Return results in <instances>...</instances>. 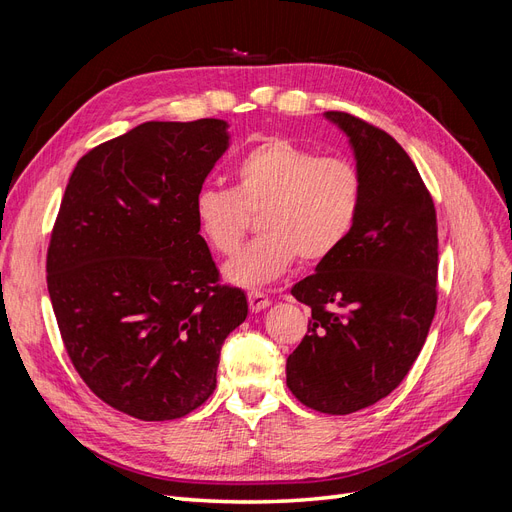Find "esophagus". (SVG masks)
<instances>
[{
  "label": "esophagus",
  "instance_id": "obj_1",
  "mask_svg": "<svg viewBox=\"0 0 512 512\" xmlns=\"http://www.w3.org/2000/svg\"><path fill=\"white\" fill-rule=\"evenodd\" d=\"M247 303H250V312L252 314H258V312H262V309H267L271 305L269 297H265V294H260V292H250V294H247Z\"/></svg>",
  "mask_w": 512,
  "mask_h": 512
}]
</instances>
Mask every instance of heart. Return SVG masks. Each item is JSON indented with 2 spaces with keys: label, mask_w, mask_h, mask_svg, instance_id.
Here are the masks:
<instances>
[{
  "label": "heart",
  "mask_w": 512,
  "mask_h": 512,
  "mask_svg": "<svg viewBox=\"0 0 512 512\" xmlns=\"http://www.w3.org/2000/svg\"><path fill=\"white\" fill-rule=\"evenodd\" d=\"M232 190L205 188L194 198L200 237L218 254H232L258 213L262 235L232 256L224 277L243 288L267 286L294 265L331 258L346 243L363 207L359 166L318 156L284 136H269L232 168Z\"/></svg>",
  "instance_id": "1"
}]
</instances>
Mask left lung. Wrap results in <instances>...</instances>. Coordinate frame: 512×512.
Here are the masks:
<instances>
[{
  "instance_id": "left-lung-1",
  "label": "left lung",
  "mask_w": 512,
  "mask_h": 512,
  "mask_svg": "<svg viewBox=\"0 0 512 512\" xmlns=\"http://www.w3.org/2000/svg\"><path fill=\"white\" fill-rule=\"evenodd\" d=\"M324 117L350 138L365 196L346 243L290 290L312 318L286 384L307 408L350 414L395 391L425 344L438 303V222L391 134L350 113Z\"/></svg>"
}]
</instances>
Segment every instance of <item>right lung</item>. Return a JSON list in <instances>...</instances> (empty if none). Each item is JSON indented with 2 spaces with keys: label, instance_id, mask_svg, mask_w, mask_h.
Returning <instances> with one entry per match:
<instances>
[{
  "label": "right lung",
  "instance_id": "obj_1",
  "mask_svg": "<svg viewBox=\"0 0 512 512\" xmlns=\"http://www.w3.org/2000/svg\"><path fill=\"white\" fill-rule=\"evenodd\" d=\"M228 145L222 119L147 121L85 153L61 198L46 252L61 339L89 389L141 421L205 404L247 316L194 218Z\"/></svg>",
  "mask_w": 512,
  "mask_h": 512
}]
</instances>
